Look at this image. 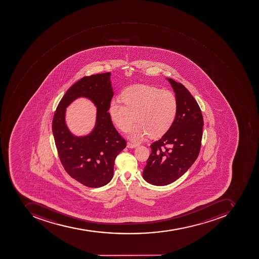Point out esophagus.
<instances>
[{
	"label": "esophagus",
	"instance_id": "1",
	"mask_svg": "<svg viewBox=\"0 0 259 259\" xmlns=\"http://www.w3.org/2000/svg\"><path fill=\"white\" fill-rule=\"evenodd\" d=\"M138 144H136V143H127V148H136L137 147Z\"/></svg>",
	"mask_w": 259,
	"mask_h": 259
}]
</instances>
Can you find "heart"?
<instances>
[{
    "mask_svg": "<svg viewBox=\"0 0 259 259\" xmlns=\"http://www.w3.org/2000/svg\"><path fill=\"white\" fill-rule=\"evenodd\" d=\"M121 99L123 104L120 101H111L109 116L123 132L130 128L134 120L137 121L129 131L128 138L132 141H141L148 134L150 137L164 134L177 116V98L169 91L137 84L125 90Z\"/></svg>",
    "mask_w": 259,
    "mask_h": 259,
    "instance_id": "obj_1",
    "label": "heart"
}]
</instances>
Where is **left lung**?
I'll list each match as a JSON object with an SVG mask.
<instances>
[{
    "label": "left lung",
    "mask_w": 259,
    "mask_h": 259,
    "mask_svg": "<svg viewBox=\"0 0 259 259\" xmlns=\"http://www.w3.org/2000/svg\"><path fill=\"white\" fill-rule=\"evenodd\" d=\"M166 79L175 92L177 113L165 134L150 146L143 177L155 186L171 184L191 168L199 154L204 125L201 109L188 90L172 79Z\"/></svg>",
    "instance_id": "1"
}]
</instances>
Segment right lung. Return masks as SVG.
Instances as JSON below:
<instances>
[{"mask_svg":"<svg viewBox=\"0 0 259 259\" xmlns=\"http://www.w3.org/2000/svg\"><path fill=\"white\" fill-rule=\"evenodd\" d=\"M110 72L85 76L67 91L53 120V134L64 169L89 188H101L113 178L115 159L126 147L109 116L113 92ZM87 98L97 107L95 126L90 134L75 136L66 123V108L78 98Z\"/></svg>","mask_w":259,"mask_h":259,"instance_id":"1","label":"right lung"}]
</instances>
